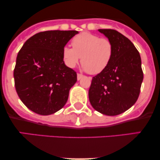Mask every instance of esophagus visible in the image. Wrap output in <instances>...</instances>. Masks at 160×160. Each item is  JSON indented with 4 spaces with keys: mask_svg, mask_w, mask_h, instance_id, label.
Instances as JSON below:
<instances>
[{
    "mask_svg": "<svg viewBox=\"0 0 160 160\" xmlns=\"http://www.w3.org/2000/svg\"><path fill=\"white\" fill-rule=\"evenodd\" d=\"M82 77H83V75H82V74H78V80H80V79L82 78Z\"/></svg>",
    "mask_w": 160,
    "mask_h": 160,
    "instance_id": "1",
    "label": "esophagus"
}]
</instances>
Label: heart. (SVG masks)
I'll list each match as a JSON object with an SVG mask.
<instances>
[{"label":"heart","mask_w":160,"mask_h":160,"mask_svg":"<svg viewBox=\"0 0 160 160\" xmlns=\"http://www.w3.org/2000/svg\"><path fill=\"white\" fill-rule=\"evenodd\" d=\"M71 43L73 48L65 46L62 49L64 62L71 68L78 65L81 58L84 69L89 74H98L108 67L113 57L111 40L92 33H80L73 38Z\"/></svg>","instance_id":"obj_1"}]
</instances>
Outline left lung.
<instances>
[{
    "label": "left lung",
    "instance_id": "1",
    "mask_svg": "<svg viewBox=\"0 0 160 160\" xmlns=\"http://www.w3.org/2000/svg\"><path fill=\"white\" fill-rule=\"evenodd\" d=\"M111 41L113 54L108 66L93 77L89 90L91 105L107 116L123 113L136 102L143 81L138 51L126 37L113 29H98Z\"/></svg>",
    "mask_w": 160,
    "mask_h": 160
}]
</instances>
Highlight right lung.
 <instances>
[{
	"mask_svg": "<svg viewBox=\"0 0 160 160\" xmlns=\"http://www.w3.org/2000/svg\"><path fill=\"white\" fill-rule=\"evenodd\" d=\"M78 31H47L24 43L16 58V92L26 107L40 115L62 109L77 82V73L65 65L62 49Z\"/></svg>",
	"mask_w": 160,
	"mask_h": 160,
	"instance_id": "add662e5",
	"label": "right lung"
}]
</instances>
